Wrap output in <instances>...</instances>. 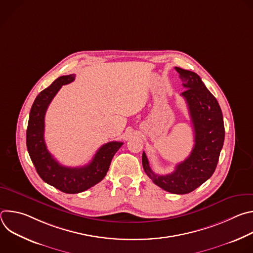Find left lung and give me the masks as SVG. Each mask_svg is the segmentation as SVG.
Wrapping results in <instances>:
<instances>
[{
	"label": "left lung",
	"instance_id": "8db88e82",
	"mask_svg": "<svg viewBox=\"0 0 253 253\" xmlns=\"http://www.w3.org/2000/svg\"><path fill=\"white\" fill-rule=\"evenodd\" d=\"M185 91V99L194 129V147L190 155L167 175L155 174L149 166L145 152L142 164L152 181L165 191L186 194L209 179L217 166L223 146L225 130L220 106L194 72L175 67Z\"/></svg>",
	"mask_w": 253,
	"mask_h": 253
}]
</instances>
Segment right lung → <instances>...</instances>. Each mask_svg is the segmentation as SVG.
<instances>
[{
  "label": "right lung",
  "mask_w": 253,
  "mask_h": 253,
  "mask_svg": "<svg viewBox=\"0 0 253 253\" xmlns=\"http://www.w3.org/2000/svg\"><path fill=\"white\" fill-rule=\"evenodd\" d=\"M75 80V75L61 76L35 99L27 128V148L31 160L44 181L65 193H80L99 183L107 174L111 160L122 142L106 143L96 152L92 161L82 167L61 165L48 151L45 139V114L53 98L63 85Z\"/></svg>",
  "instance_id": "right-lung-1"
}]
</instances>
